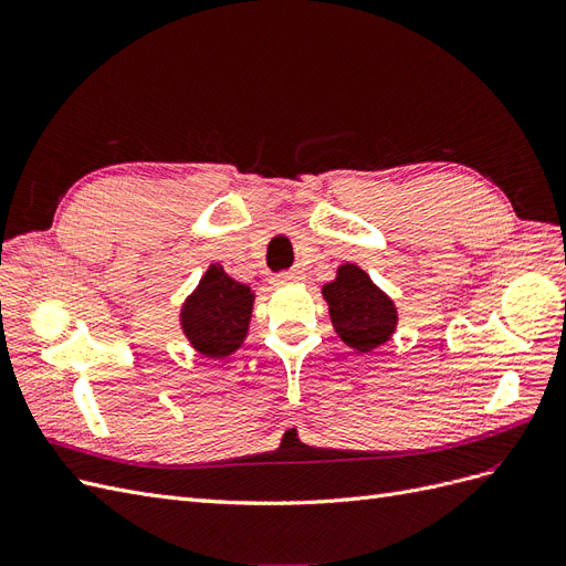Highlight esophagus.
Segmentation results:
<instances>
[{
  "mask_svg": "<svg viewBox=\"0 0 566 566\" xmlns=\"http://www.w3.org/2000/svg\"><path fill=\"white\" fill-rule=\"evenodd\" d=\"M302 279V271L300 269H293V271H283L279 273L276 279H273V285H285V283H295Z\"/></svg>",
  "mask_w": 566,
  "mask_h": 566,
  "instance_id": "obj_1",
  "label": "esophagus"
}]
</instances>
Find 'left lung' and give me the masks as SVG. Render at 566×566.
Listing matches in <instances>:
<instances>
[{
  "label": "left lung",
  "mask_w": 566,
  "mask_h": 566,
  "mask_svg": "<svg viewBox=\"0 0 566 566\" xmlns=\"http://www.w3.org/2000/svg\"><path fill=\"white\" fill-rule=\"evenodd\" d=\"M328 304L331 323L347 347L368 354L391 339L399 325V312L382 287L352 262L339 264L335 281L321 287Z\"/></svg>",
  "instance_id": "obj_1"
}]
</instances>
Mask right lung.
I'll return each instance as SVG.
<instances>
[{"instance_id": "obj_1", "label": "right lung", "mask_w": 566, "mask_h": 566, "mask_svg": "<svg viewBox=\"0 0 566 566\" xmlns=\"http://www.w3.org/2000/svg\"><path fill=\"white\" fill-rule=\"evenodd\" d=\"M254 290L231 279L219 262L202 273L196 290L181 304V333L200 356L224 358L241 349L250 333Z\"/></svg>"}]
</instances>
